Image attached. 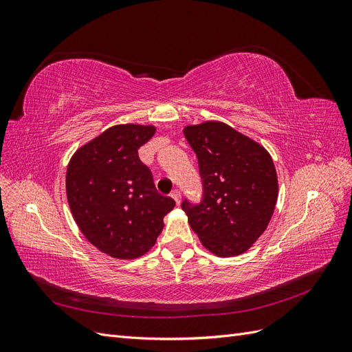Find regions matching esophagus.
I'll return each instance as SVG.
<instances>
[{
  "mask_svg": "<svg viewBox=\"0 0 352 352\" xmlns=\"http://www.w3.org/2000/svg\"><path fill=\"white\" fill-rule=\"evenodd\" d=\"M172 198L175 199V202H176L177 206L180 204V199H182V197H180V192H177V190H173V192H172Z\"/></svg>",
  "mask_w": 352,
  "mask_h": 352,
  "instance_id": "34e87169",
  "label": "esophagus"
}]
</instances>
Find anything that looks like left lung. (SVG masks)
Returning a JSON list of instances; mask_svg holds the SVG:
<instances>
[{"label":"left lung","mask_w":352,"mask_h":352,"mask_svg":"<svg viewBox=\"0 0 352 352\" xmlns=\"http://www.w3.org/2000/svg\"><path fill=\"white\" fill-rule=\"evenodd\" d=\"M198 157L204 199H185L188 223L207 251L217 257L247 252L267 229L279 195L273 158L252 138L232 126L207 120L184 127Z\"/></svg>","instance_id":"1"}]
</instances>
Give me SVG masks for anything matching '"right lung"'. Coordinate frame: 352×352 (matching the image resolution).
<instances>
[{"label":"right lung","mask_w":352,"mask_h":352,"mask_svg":"<svg viewBox=\"0 0 352 352\" xmlns=\"http://www.w3.org/2000/svg\"><path fill=\"white\" fill-rule=\"evenodd\" d=\"M154 124H114L79 146L66 172V195L79 230L98 251L133 260L150 251L176 202L157 192L138 148Z\"/></svg>","instance_id":"1"}]
</instances>
